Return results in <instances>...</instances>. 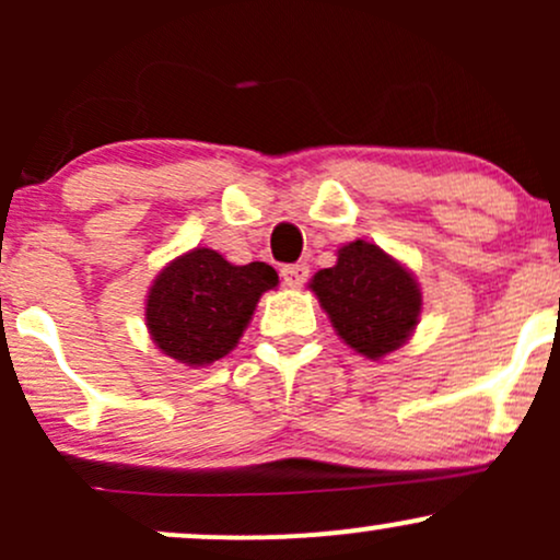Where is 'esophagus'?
Listing matches in <instances>:
<instances>
[{"instance_id": "1", "label": "esophagus", "mask_w": 560, "mask_h": 560, "mask_svg": "<svg viewBox=\"0 0 560 560\" xmlns=\"http://www.w3.org/2000/svg\"><path fill=\"white\" fill-rule=\"evenodd\" d=\"M307 273H311V271H307L305 262H294V266L281 268V279H284V284L292 287V289H300L302 284H305Z\"/></svg>"}]
</instances>
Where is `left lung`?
I'll return each instance as SVG.
<instances>
[{
	"mask_svg": "<svg viewBox=\"0 0 560 560\" xmlns=\"http://www.w3.org/2000/svg\"><path fill=\"white\" fill-rule=\"evenodd\" d=\"M311 289L339 337L371 361L397 350L421 316V289L408 268L363 240L345 244Z\"/></svg>",
	"mask_w": 560,
	"mask_h": 560,
	"instance_id": "1",
	"label": "left lung"
}]
</instances>
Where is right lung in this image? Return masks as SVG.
<instances>
[{
	"label": "right lung",
	"instance_id": "1",
	"mask_svg": "<svg viewBox=\"0 0 560 560\" xmlns=\"http://www.w3.org/2000/svg\"><path fill=\"white\" fill-rule=\"evenodd\" d=\"M279 276L266 262L231 266L215 249L197 247L160 271L147 294V329L165 355L208 365L229 355Z\"/></svg>",
	"mask_w": 560,
	"mask_h": 560
}]
</instances>
